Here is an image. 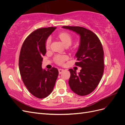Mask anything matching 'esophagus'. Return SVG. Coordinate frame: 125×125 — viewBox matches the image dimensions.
<instances>
[{
	"mask_svg": "<svg viewBox=\"0 0 125 125\" xmlns=\"http://www.w3.org/2000/svg\"><path fill=\"white\" fill-rule=\"evenodd\" d=\"M63 69H58V71H59V74H61L62 72L63 71Z\"/></svg>",
	"mask_w": 125,
	"mask_h": 125,
	"instance_id": "obj_1",
	"label": "esophagus"
}]
</instances>
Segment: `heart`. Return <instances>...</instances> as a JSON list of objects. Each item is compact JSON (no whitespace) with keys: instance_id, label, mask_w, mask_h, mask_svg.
I'll return each mask as SVG.
<instances>
[{"instance_id":"1","label":"heart","mask_w":125,"mask_h":125,"mask_svg":"<svg viewBox=\"0 0 125 125\" xmlns=\"http://www.w3.org/2000/svg\"><path fill=\"white\" fill-rule=\"evenodd\" d=\"M57 36L66 46H70L73 42V37L68 32L60 33ZM51 42V37H48L45 42V47L46 48H48L50 47ZM67 57L65 55H57L55 56V60L57 63L59 64V65H62L64 62L67 59Z\"/></svg>"}]
</instances>
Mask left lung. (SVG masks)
Here are the masks:
<instances>
[{
	"instance_id": "obj_1",
	"label": "left lung",
	"mask_w": 125,
	"mask_h": 125,
	"mask_svg": "<svg viewBox=\"0 0 125 125\" xmlns=\"http://www.w3.org/2000/svg\"><path fill=\"white\" fill-rule=\"evenodd\" d=\"M80 36V43L75 54V65L82 68L78 74L69 69V84L73 92L84 96L95 89L103 76L104 68V51L99 37L90 30L81 26H63Z\"/></svg>"
}]
</instances>
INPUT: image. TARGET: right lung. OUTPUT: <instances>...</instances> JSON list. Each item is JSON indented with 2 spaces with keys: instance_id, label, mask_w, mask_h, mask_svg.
<instances>
[{
  "instance_id": "1",
  "label": "right lung",
  "mask_w": 125,
  "mask_h": 125,
  "mask_svg": "<svg viewBox=\"0 0 125 125\" xmlns=\"http://www.w3.org/2000/svg\"><path fill=\"white\" fill-rule=\"evenodd\" d=\"M56 27L38 29L26 37L22 44L19 60V71L25 86L33 95L44 99L52 92L58 70L43 69V56L46 52L45 42Z\"/></svg>"
}]
</instances>
